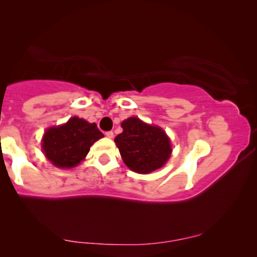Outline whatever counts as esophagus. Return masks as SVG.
<instances>
[{
  "mask_svg": "<svg viewBox=\"0 0 257 257\" xmlns=\"http://www.w3.org/2000/svg\"><path fill=\"white\" fill-rule=\"evenodd\" d=\"M105 136L107 138H113V136H114V134H113V132H106L105 133Z\"/></svg>",
  "mask_w": 257,
  "mask_h": 257,
  "instance_id": "esophagus-1",
  "label": "esophagus"
}]
</instances>
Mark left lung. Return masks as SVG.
Masks as SVG:
<instances>
[{
    "instance_id": "8db88e82",
    "label": "left lung",
    "mask_w": 257,
    "mask_h": 257,
    "mask_svg": "<svg viewBox=\"0 0 257 257\" xmlns=\"http://www.w3.org/2000/svg\"><path fill=\"white\" fill-rule=\"evenodd\" d=\"M123 132L114 142L129 169L138 173H150L160 169L170 158V141L162 129L146 124L138 118L121 123Z\"/></svg>"
}]
</instances>
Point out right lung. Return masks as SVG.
Segmentation results:
<instances>
[{
  "label": "right lung",
  "instance_id": "1",
  "mask_svg": "<svg viewBox=\"0 0 257 257\" xmlns=\"http://www.w3.org/2000/svg\"><path fill=\"white\" fill-rule=\"evenodd\" d=\"M104 135L96 123L73 116L60 127L47 129L43 137V151L58 168L76 167L84 160L95 142Z\"/></svg>",
  "mask_w": 257,
  "mask_h": 257
}]
</instances>
